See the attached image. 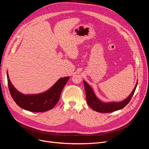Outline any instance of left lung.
I'll list each match as a JSON object with an SVG mask.
<instances>
[{
  "mask_svg": "<svg viewBox=\"0 0 149 149\" xmlns=\"http://www.w3.org/2000/svg\"><path fill=\"white\" fill-rule=\"evenodd\" d=\"M84 84L86 91V101L88 105L94 111H96L99 112H102V113H107V112H112L123 109V108L127 105L134 95L137 86V83H136V85L135 86V88L131 94L125 100L118 102H112L107 103L102 102L99 100L96 96L93 89L90 87V86L85 81H84Z\"/></svg>",
  "mask_w": 149,
  "mask_h": 149,
  "instance_id": "8db88e82",
  "label": "left lung"
}]
</instances>
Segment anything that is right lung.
Returning a JSON list of instances; mask_svg holds the SVG:
<instances>
[{
    "instance_id": "add662e5",
    "label": "right lung",
    "mask_w": 149,
    "mask_h": 149,
    "mask_svg": "<svg viewBox=\"0 0 149 149\" xmlns=\"http://www.w3.org/2000/svg\"><path fill=\"white\" fill-rule=\"evenodd\" d=\"M8 89L17 104L22 109L33 112H46L52 109L60 100L63 88L69 79L64 77L58 79L48 91L38 94H24L14 88L7 73Z\"/></svg>"
}]
</instances>
